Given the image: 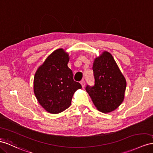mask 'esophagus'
<instances>
[{"mask_svg":"<svg viewBox=\"0 0 153 153\" xmlns=\"http://www.w3.org/2000/svg\"><path fill=\"white\" fill-rule=\"evenodd\" d=\"M80 84H81V85H82V88H84L85 84V80H82L80 82Z\"/></svg>","mask_w":153,"mask_h":153,"instance_id":"1","label":"esophagus"}]
</instances>
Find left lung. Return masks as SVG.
<instances>
[{
    "instance_id": "obj_1",
    "label": "left lung",
    "mask_w": 153,
    "mask_h": 153,
    "mask_svg": "<svg viewBox=\"0 0 153 153\" xmlns=\"http://www.w3.org/2000/svg\"><path fill=\"white\" fill-rule=\"evenodd\" d=\"M94 84L87 85L86 91L98 110L107 113L118 108L124 98L126 81L116 62L105 51L94 61Z\"/></svg>"
}]
</instances>
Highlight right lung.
I'll list each match as a JSON object with an SVG mask.
<instances>
[{
    "label": "right lung",
    "instance_id": "obj_1",
    "mask_svg": "<svg viewBox=\"0 0 153 153\" xmlns=\"http://www.w3.org/2000/svg\"><path fill=\"white\" fill-rule=\"evenodd\" d=\"M69 55L62 49L53 51L37 69L34 93L40 104L49 113L57 114L70 106L73 94L82 88L73 80L68 66Z\"/></svg>",
    "mask_w": 153,
    "mask_h": 153
}]
</instances>
